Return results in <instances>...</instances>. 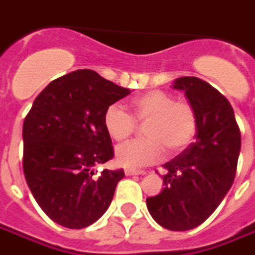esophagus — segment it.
Here are the masks:
<instances>
[{"mask_svg":"<svg viewBox=\"0 0 255 255\" xmlns=\"http://www.w3.org/2000/svg\"><path fill=\"white\" fill-rule=\"evenodd\" d=\"M124 173L127 175V176H132V175H144L146 172L142 171V169H135V168H127Z\"/></svg>","mask_w":255,"mask_h":255,"instance_id":"1","label":"esophagus"}]
</instances>
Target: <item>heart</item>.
Here are the masks:
<instances>
[{
  "instance_id": "1",
  "label": "heart",
  "mask_w": 255,
  "mask_h": 255,
  "mask_svg": "<svg viewBox=\"0 0 255 255\" xmlns=\"http://www.w3.org/2000/svg\"><path fill=\"white\" fill-rule=\"evenodd\" d=\"M129 106L131 115L119 104H112L104 112V127L116 142L129 138L138 128L136 123L144 124L146 138L117 147L120 165H151L164 158L166 150L171 155L180 154L194 142L198 113L187 100H176L169 91L154 89L133 97Z\"/></svg>"
}]
</instances>
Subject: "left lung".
<instances>
[{"mask_svg":"<svg viewBox=\"0 0 255 255\" xmlns=\"http://www.w3.org/2000/svg\"><path fill=\"white\" fill-rule=\"evenodd\" d=\"M198 113L197 140L164 164L162 191L146 199L151 217L166 230L188 231L217 209L234 183L241 129L224 95L194 76L175 80Z\"/></svg>","mask_w":255,"mask_h":255,"instance_id":"1","label":"left lung"}]
</instances>
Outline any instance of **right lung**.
Listing matches in <instances>:
<instances>
[{"mask_svg": "<svg viewBox=\"0 0 255 255\" xmlns=\"http://www.w3.org/2000/svg\"><path fill=\"white\" fill-rule=\"evenodd\" d=\"M129 93L95 71L79 69L54 79L34 101L23 124V171L54 223L80 230L109 208L124 171H94L115 154L104 112Z\"/></svg>", "mask_w": 255, "mask_h": 255, "instance_id": "obj_1", "label": "right lung"}]
</instances>
